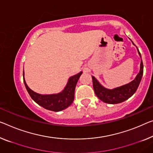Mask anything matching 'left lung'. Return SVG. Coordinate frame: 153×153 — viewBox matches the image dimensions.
<instances>
[{"label": "left lung", "mask_w": 153, "mask_h": 153, "mask_svg": "<svg viewBox=\"0 0 153 153\" xmlns=\"http://www.w3.org/2000/svg\"><path fill=\"white\" fill-rule=\"evenodd\" d=\"M132 43L134 46H135L133 42ZM136 48L137 49V52L140 57L142 58L137 47L136 46ZM143 71H144V65H143L142 60L141 59L140 72L135 78L130 83L114 89H108L105 88L98 82L94 76H91L93 81V88L96 95L100 100L103 101L104 102L108 103V104H117V103L124 102V101L131 97L135 94L136 90H137L138 86H139L142 78Z\"/></svg>", "instance_id": "left-lung-1"}]
</instances>
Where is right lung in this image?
Instances as JSON below:
<instances>
[{
  "label": "right lung",
  "mask_w": 153,
  "mask_h": 153,
  "mask_svg": "<svg viewBox=\"0 0 153 153\" xmlns=\"http://www.w3.org/2000/svg\"><path fill=\"white\" fill-rule=\"evenodd\" d=\"M82 73L83 72H80L79 73L70 76L64 89L59 93L53 94H40L30 90L25 81L24 71L23 80L28 93L35 102L46 109L57 112L66 109L73 102L75 88Z\"/></svg>",
  "instance_id": "1"
}]
</instances>
